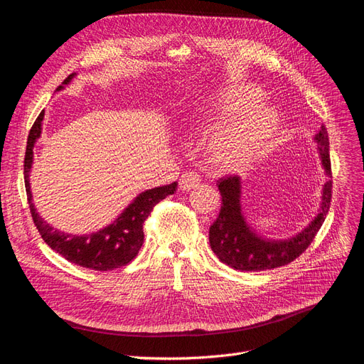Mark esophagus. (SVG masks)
I'll return each mask as SVG.
<instances>
[{
  "mask_svg": "<svg viewBox=\"0 0 364 364\" xmlns=\"http://www.w3.org/2000/svg\"><path fill=\"white\" fill-rule=\"evenodd\" d=\"M200 182H201L200 174H197L196 171H186L182 174V178L179 181V188L182 191H191L200 185Z\"/></svg>",
  "mask_w": 364,
  "mask_h": 364,
  "instance_id": "esophagus-1",
  "label": "esophagus"
}]
</instances>
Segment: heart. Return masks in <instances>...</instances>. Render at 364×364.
Instances as JSON below:
<instances>
[{
	"label": "heart",
	"instance_id": "obj_1",
	"mask_svg": "<svg viewBox=\"0 0 364 364\" xmlns=\"http://www.w3.org/2000/svg\"><path fill=\"white\" fill-rule=\"evenodd\" d=\"M261 92L254 86L228 85L213 95L212 107L196 106L188 125L194 127L202 110H221L231 118L218 124L208 141L209 163L223 171H237L263 158L281 128L279 112L266 103L256 105Z\"/></svg>",
	"mask_w": 364,
	"mask_h": 364
}]
</instances>
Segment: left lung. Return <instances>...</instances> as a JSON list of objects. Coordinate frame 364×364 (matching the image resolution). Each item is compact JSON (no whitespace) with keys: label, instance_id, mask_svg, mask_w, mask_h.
<instances>
[{"label":"left lung","instance_id":"obj_1","mask_svg":"<svg viewBox=\"0 0 364 364\" xmlns=\"http://www.w3.org/2000/svg\"><path fill=\"white\" fill-rule=\"evenodd\" d=\"M314 141L321 167L330 179L323 185L321 201L314 220L291 237L269 239L257 232L243 213L242 179L239 176H228L218 181L223 203L220 215L209 228V243L221 263L240 272L267 270L291 263L306 251L326 220L331 200L328 134L324 125L314 136Z\"/></svg>","mask_w":364,"mask_h":364}]
</instances>
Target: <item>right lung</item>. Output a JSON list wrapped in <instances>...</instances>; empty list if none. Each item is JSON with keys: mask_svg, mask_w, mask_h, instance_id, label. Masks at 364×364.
I'll use <instances>...</instances> for the list:
<instances>
[{"mask_svg": "<svg viewBox=\"0 0 364 364\" xmlns=\"http://www.w3.org/2000/svg\"><path fill=\"white\" fill-rule=\"evenodd\" d=\"M75 77L76 73H71V75L63 82V85L58 86L56 91L60 92L65 90V86L70 85ZM43 119H45V110L38 114V118L36 119L31 128L30 136H28L23 164L28 203H30L34 224L40 231L43 240H45L55 252L68 259L70 263H75L85 269L107 272L128 264L129 261L139 254V250L141 248L144 237L143 223L146 221V218L151 215L156 203L176 193L178 182H173L164 186H156L152 188V190L140 193L118 216L114 218L113 223L97 231L86 232V235H70V232L56 230L48 221L43 220L40 213L37 212L36 205L33 203V193L30 183V176L34 163V146L37 140L41 137Z\"/></svg>", "mask_w": 364, "mask_h": 364, "instance_id": "add662e5", "label": "right lung"}]
</instances>
